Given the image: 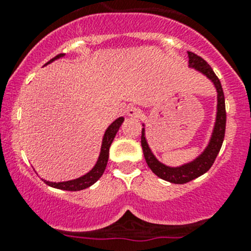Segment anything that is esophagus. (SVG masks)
I'll list each match as a JSON object with an SVG mask.
<instances>
[{
    "mask_svg": "<svg viewBox=\"0 0 251 251\" xmlns=\"http://www.w3.org/2000/svg\"><path fill=\"white\" fill-rule=\"evenodd\" d=\"M127 115L130 118H138L141 115V110L136 107H131L130 109L127 110Z\"/></svg>",
    "mask_w": 251,
    "mask_h": 251,
    "instance_id": "esophagus-1",
    "label": "esophagus"
}]
</instances>
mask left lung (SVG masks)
I'll return each mask as SVG.
<instances>
[{
  "label": "left lung",
  "instance_id": "obj_1",
  "mask_svg": "<svg viewBox=\"0 0 251 251\" xmlns=\"http://www.w3.org/2000/svg\"><path fill=\"white\" fill-rule=\"evenodd\" d=\"M188 58L189 67L199 70L201 73H203L205 76L209 77L214 82L217 91L216 123H215L214 132H212L209 146L205 148V151L198 158L194 159L191 163L184 164V165L178 166V168H170V166L164 165L160 161L156 160L155 156L153 155L148 143H147L146 137H144V128H142L141 136V144L142 149H143L144 159H146L149 169L156 176L160 177V178L176 184L187 183V182L192 181V179L197 178V177L201 176L206 171H209V169L211 168L215 159H216L217 154H219L220 149H221L222 143H224L225 132H226V105H225L224 90H222V86L219 77L216 76V74L211 69V67L205 62L203 58L199 57L198 54H196L193 52H188Z\"/></svg>",
  "mask_w": 251,
  "mask_h": 251
}]
</instances>
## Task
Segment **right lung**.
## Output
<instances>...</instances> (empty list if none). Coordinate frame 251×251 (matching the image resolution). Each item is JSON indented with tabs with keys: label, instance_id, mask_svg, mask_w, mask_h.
Instances as JSON below:
<instances>
[{
	"label": "right lung",
	"instance_id": "right-lung-1",
	"mask_svg": "<svg viewBox=\"0 0 251 251\" xmlns=\"http://www.w3.org/2000/svg\"><path fill=\"white\" fill-rule=\"evenodd\" d=\"M63 55L64 54H63V53H60V54L55 55L54 58H52V59H50L48 63L53 62L54 59L63 57ZM123 121H124V118L116 119V120L109 126V127L107 128V131H105V133H104V137H103L100 158H98V161H97V164L95 165V168H93L90 173L83 175V176L80 177V178L72 179V181H67V182H58L57 183V182L45 181L46 182V184L53 187V188L63 189V191L75 192V191H81V189L88 188V187L92 186L95 182H97L98 179L100 178V176H102L103 173H104L105 166H107V163H108V158H109L110 144H111V142H113L114 137H115L116 132H118L119 128H120Z\"/></svg>",
	"mask_w": 251,
	"mask_h": 251
}]
</instances>
